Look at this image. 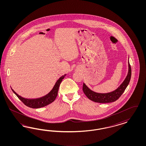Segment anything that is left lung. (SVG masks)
<instances>
[{"label": "left lung", "instance_id": "8db88e82", "mask_svg": "<svg viewBox=\"0 0 146 146\" xmlns=\"http://www.w3.org/2000/svg\"><path fill=\"white\" fill-rule=\"evenodd\" d=\"M131 67L129 62H128V72L127 75L126 76L125 79L124 80L123 82L120 85L119 87L118 88L114 91L110 93L104 94L96 93L90 90L84 83L82 87L83 92L89 100L94 102L100 103H107L115 102L121 96V95L123 94L125 90L127 87L131 78Z\"/></svg>", "mask_w": 146, "mask_h": 146}]
</instances>
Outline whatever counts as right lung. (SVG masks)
Listing matches in <instances>:
<instances>
[{
    "mask_svg": "<svg viewBox=\"0 0 146 146\" xmlns=\"http://www.w3.org/2000/svg\"><path fill=\"white\" fill-rule=\"evenodd\" d=\"M66 75V74L62 75L59 79L58 80L52 89L47 95L38 98H34V99L25 98L19 95L18 94H17L14 91L13 89H12V90L13 92V93L17 96V97L24 103L25 105L31 108L38 109L42 107L46 106L54 101V100L56 99V98L57 96L60 84L62 82V79L65 78Z\"/></svg>",
    "mask_w": 146,
    "mask_h": 146,
    "instance_id": "add662e5",
    "label": "right lung"
}]
</instances>
